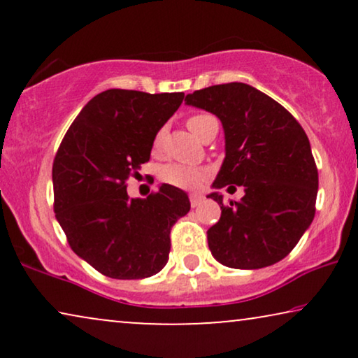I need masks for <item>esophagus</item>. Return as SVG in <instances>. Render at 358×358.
Masks as SVG:
<instances>
[{"instance_id": "34e87169", "label": "esophagus", "mask_w": 358, "mask_h": 358, "mask_svg": "<svg viewBox=\"0 0 358 358\" xmlns=\"http://www.w3.org/2000/svg\"><path fill=\"white\" fill-rule=\"evenodd\" d=\"M202 200H203L202 194H190V205H192V207H197V205L202 203Z\"/></svg>"}]
</instances>
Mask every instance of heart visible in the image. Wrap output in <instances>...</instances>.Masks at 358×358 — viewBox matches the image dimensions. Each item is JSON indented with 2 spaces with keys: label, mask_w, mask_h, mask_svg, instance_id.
Listing matches in <instances>:
<instances>
[{
  "label": "heart",
  "mask_w": 358,
  "mask_h": 358,
  "mask_svg": "<svg viewBox=\"0 0 358 358\" xmlns=\"http://www.w3.org/2000/svg\"><path fill=\"white\" fill-rule=\"evenodd\" d=\"M212 119L213 117L207 115V114L192 115L187 120V127H189V130L199 138L200 134H202L203 127L207 125ZM163 140H164V130H159L153 140V153H158V151L161 150ZM208 176H210L208 169L195 168V166L179 164V163L164 164L159 171V179L163 180L164 184L174 185V187H178V189H187V190L202 187L205 180L208 179Z\"/></svg>",
  "instance_id": "heart-1"
}]
</instances>
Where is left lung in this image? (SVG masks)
I'll list each match as a JSON object with an SVG mask.
<instances>
[{
    "instance_id": "1",
    "label": "left lung",
    "mask_w": 358,
    "mask_h": 358,
    "mask_svg": "<svg viewBox=\"0 0 358 358\" xmlns=\"http://www.w3.org/2000/svg\"><path fill=\"white\" fill-rule=\"evenodd\" d=\"M185 104L217 115L224 131V159L207 195L222 208L207 231L212 256L248 271L282 261L315 218L317 169L305 130L285 107L244 83L195 91ZM233 183L245 197L224 206L217 189Z\"/></svg>"
}]
</instances>
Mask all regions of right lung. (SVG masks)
Segmentation results:
<instances>
[{
	"label": "right lung",
	"instance_id": "obj_1",
	"mask_svg": "<svg viewBox=\"0 0 358 358\" xmlns=\"http://www.w3.org/2000/svg\"><path fill=\"white\" fill-rule=\"evenodd\" d=\"M182 99L184 92L107 90L83 107L57 151V222L73 251L106 277H151L168 262L171 228L190 210L187 194L161 184L146 199H130L125 184Z\"/></svg>",
	"mask_w": 358,
	"mask_h": 358
}]
</instances>
